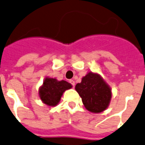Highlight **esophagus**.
Segmentation results:
<instances>
[{
	"mask_svg": "<svg viewBox=\"0 0 145 145\" xmlns=\"http://www.w3.org/2000/svg\"><path fill=\"white\" fill-rule=\"evenodd\" d=\"M69 82L71 84V85H72L73 87H74L75 86V81H74V80H70Z\"/></svg>",
	"mask_w": 145,
	"mask_h": 145,
	"instance_id": "obj_1",
	"label": "esophagus"
}]
</instances>
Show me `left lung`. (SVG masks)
Returning <instances> with one entry per match:
<instances>
[{
	"mask_svg": "<svg viewBox=\"0 0 145 145\" xmlns=\"http://www.w3.org/2000/svg\"><path fill=\"white\" fill-rule=\"evenodd\" d=\"M75 90L84 105L91 113H101L108 108L111 99V89L101 76L90 71L76 84Z\"/></svg>",
	"mask_w": 145,
	"mask_h": 145,
	"instance_id": "obj_1",
	"label": "left lung"
}]
</instances>
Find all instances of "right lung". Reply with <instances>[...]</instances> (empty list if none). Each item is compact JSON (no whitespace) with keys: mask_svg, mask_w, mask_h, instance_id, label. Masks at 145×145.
Masks as SVG:
<instances>
[{"mask_svg":"<svg viewBox=\"0 0 145 145\" xmlns=\"http://www.w3.org/2000/svg\"><path fill=\"white\" fill-rule=\"evenodd\" d=\"M71 88L72 85L66 81H57L56 78L46 77L40 87L38 94L44 104L49 107H54L59 104L64 92Z\"/></svg>","mask_w":145,"mask_h":145,"instance_id":"obj_1","label":"right lung"}]
</instances>
